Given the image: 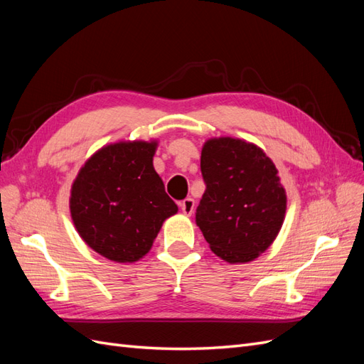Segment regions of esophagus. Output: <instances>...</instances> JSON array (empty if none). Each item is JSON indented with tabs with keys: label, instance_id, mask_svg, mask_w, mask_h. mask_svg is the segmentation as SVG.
<instances>
[{
	"label": "esophagus",
	"instance_id": "obj_1",
	"mask_svg": "<svg viewBox=\"0 0 364 364\" xmlns=\"http://www.w3.org/2000/svg\"><path fill=\"white\" fill-rule=\"evenodd\" d=\"M194 208H196V202L191 197H186L183 202H181V209L185 215H191L194 213Z\"/></svg>",
	"mask_w": 364,
	"mask_h": 364
}]
</instances>
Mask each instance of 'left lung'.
Here are the masks:
<instances>
[{
  "instance_id": "1",
  "label": "left lung",
  "mask_w": 364,
  "mask_h": 364,
  "mask_svg": "<svg viewBox=\"0 0 364 364\" xmlns=\"http://www.w3.org/2000/svg\"><path fill=\"white\" fill-rule=\"evenodd\" d=\"M200 170L206 190L196 223L209 247L230 264L258 258L279 234L287 209L274 164L252 142L223 136L205 142Z\"/></svg>"
}]
</instances>
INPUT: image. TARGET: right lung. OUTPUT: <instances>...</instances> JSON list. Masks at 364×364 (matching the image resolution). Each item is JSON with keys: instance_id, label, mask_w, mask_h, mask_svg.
<instances>
[{"instance_id": "obj_1", "label": "right lung", "mask_w": 364, "mask_h": 364, "mask_svg": "<svg viewBox=\"0 0 364 364\" xmlns=\"http://www.w3.org/2000/svg\"><path fill=\"white\" fill-rule=\"evenodd\" d=\"M156 147V141L109 144L85 162L71 186L70 209L77 232L107 259H141L164 220L178 213L153 168Z\"/></svg>"}]
</instances>
